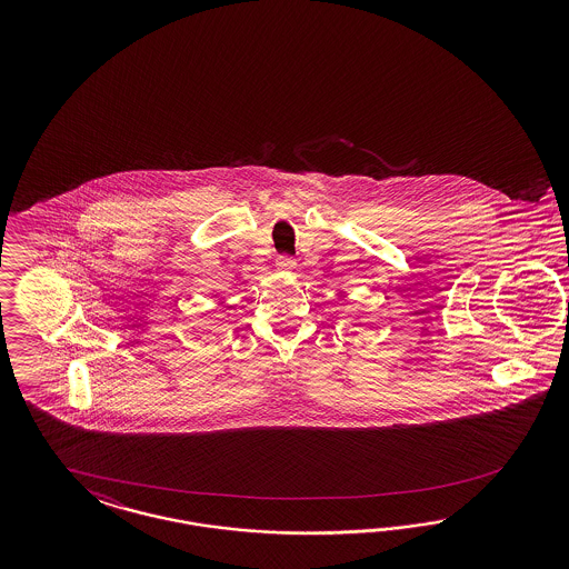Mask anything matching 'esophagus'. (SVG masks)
I'll use <instances>...</instances> for the list:
<instances>
[{"mask_svg": "<svg viewBox=\"0 0 569 569\" xmlns=\"http://www.w3.org/2000/svg\"><path fill=\"white\" fill-rule=\"evenodd\" d=\"M277 269H281V271H290L296 267V260L292 257H288V254H283V257H279L276 260Z\"/></svg>", "mask_w": 569, "mask_h": 569, "instance_id": "obj_1", "label": "esophagus"}]
</instances>
